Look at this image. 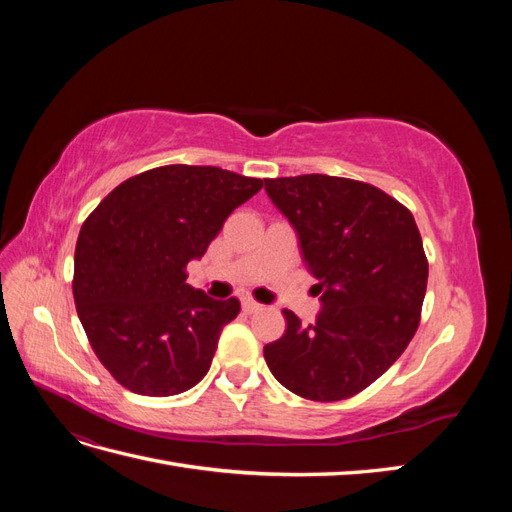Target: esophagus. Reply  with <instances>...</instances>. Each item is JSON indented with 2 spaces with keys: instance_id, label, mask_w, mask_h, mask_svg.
Wrapping results in <instances>:
<instances>
[{
  "instance_id": "1",
  "label": "esophagus",
  "mask_w": 512,
  "mask_h": 512,
  "mask_svg": "<svg viewBox=\"0 0 512 512\" xmlns=\"http://www.w3.org/2000/svg\"><path fill=\"white\" fill-rule=\"evenodd\" d=\"M241 307H243L245 314H254V312H258V309H262V305L256 303L254 299H243V301H241Z\"/></svg>"
}]
</instances>
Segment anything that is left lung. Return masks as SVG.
Masks as SVG:
<instances>
[{
	"label": "left lung",
	"instance_id": "1",
	"mask_svg": "<svg viewBox=\"0 0 512 512\" xmlns=\"http://www.w3.org/2000/svg\"><path fill=\"white\" fill-rule=\"evenodd\" d=\"M275 209L297 232L320 314L303 327L284 309V335L265 361L288 391L348 399L389 369L418 329L427 258L412 213L369 183L301 175L265 179Z\"/></svg>",
	"mask_w": 512,
	"mask_h": 512
}]
</instances>
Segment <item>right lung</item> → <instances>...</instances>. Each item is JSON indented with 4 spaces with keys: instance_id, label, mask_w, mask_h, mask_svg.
Segmentation results:
<instances>
[{
    "instance_id": "obj_1",
    "label": "right lung",
    "mask_w": 512,
    "mask_h": 512,
    "mask_svg": "<svg viewBox=\"0 0 512 512\" xmlns=\"http://www.w3.org/2000/svg\"><path fill=\"white\" fill-rule=\"evenodd\" d=\"M262 179L218 166L151 168L108 194L74 252V303L100 363L128 391L170 397L207 376L239 301L211 299L185 275Z\"/></svg>"
}]
</instances>
